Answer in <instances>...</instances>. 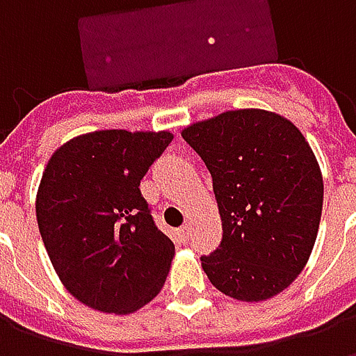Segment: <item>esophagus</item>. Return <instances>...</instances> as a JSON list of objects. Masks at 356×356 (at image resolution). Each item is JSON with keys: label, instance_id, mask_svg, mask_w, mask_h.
<instances>
[{"label": "esophagus", "instance_id": "34e87169", "mask_svg": "<svg viewBox=\"0 0 356 356\" xmlns=\"http://www.w3.org/2000/svg\"><path fill=\"white\" fill-rule=\"evenodd\" d=\"M181 236H183V240H186L191 236V225H183V227H181Z\"/></svg>", "mask_w": 356, "mask_h": 356}]
</instances>
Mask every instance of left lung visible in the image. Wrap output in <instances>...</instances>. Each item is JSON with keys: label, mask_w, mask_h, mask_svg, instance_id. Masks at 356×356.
Here are the masks:
<instances>
[{"label": "left lung", "mask_w": 356, "mask_h": 356, "mask_svg": "<svg viewBox=\"0 0 356 356\" xmlns=\"http://www.w3.org/2000/svg\"><path fill=\"white\" fill-rule=\"evenodd\" d=\"M211 173L223 238L202 255L209 282L240 301L288 288L313 252L324 185L318 162L290 120L229 110L181 133Z\"/></svg>", "instance_id": "left-lung-1"}]
</instances>
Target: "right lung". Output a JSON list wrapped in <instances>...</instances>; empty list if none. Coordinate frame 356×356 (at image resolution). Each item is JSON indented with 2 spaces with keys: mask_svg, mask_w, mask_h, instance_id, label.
Returning <instances> with one entry per match:
<instances>
[{
  "mask_svg": "<svg viewBox=\"0 0 356 356\" xmlns=\"http://www.w3.org/2000/svg\"><path fill=\"white\" fill-rule=\"evenodd\" d=\"M171 139L168 131H95L47 162L35 198L40 234L60 282L88 307L127 314L162 290L175 246L139 185Z\"/></svg>",
  "mask_w": 356,
  "mask_h": 356,
  "instance_id": "right-lung-1",
  "label": "right lung"
}]
</instances>
